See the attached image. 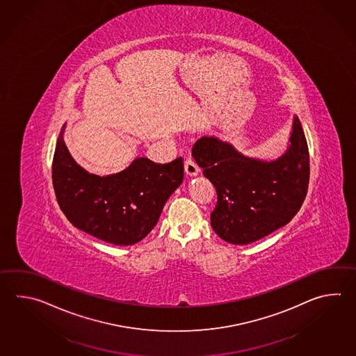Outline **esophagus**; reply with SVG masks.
<instances>
[{
    "mask_svg": "<svg viewBox=\"0 0 356 356\" xmlns=\"http://www.w3.org/2000/svg\"><path fill=\"white\" fill-rule=\"evenodd\" d=\"M199 167L196 166L195 162L193 161V159H190V157H186V160H185V172L190 177H194L196 175L199 174Z\"/></svg>",
    "mask_w": 356,
    "mask_h": 356,
    "instance_id": "esophagus-1",
    "label": "esophagus"
}]
</instances>
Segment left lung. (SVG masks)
I'll use <instances>...</instances> for the list:
<instances>
[{
    "label": "left lung",
    "instance_id": "obj_1",
    "mask_svg": "<svg viewBox=\"0 0 356 356\" xmlns=\"http://www.w3.org/2000/svg\"><path fill=\"white\" fill-rule=\"evenodd\" d=\"M191 153L217 191L211 225L225 242L248 245L261 240L289 223L305 202L309 152L298 116L291 145L277 160L250 159L216 137L197 139Z\"/></svg>",
    "mask_w": 356,
    "mask_h": 356
}]
</instances>
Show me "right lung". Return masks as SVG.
<instances>
[{
  "label": "right lung",
  "mask_w": 356,
  "mask_h": 356,
  "mask_svg": "<svg viewBox=\"0 0 356 356\" xmlns=\"http://www.w3.org/2000/svg\"><path fill=\"white\" fill-rule=\"evenodd\" d=\"M65 127L51 166L60 211L76 228L99 240L118 246L143 240L157 225L167 199L181 185V157L163 165L139 157L118 174H88L68 152Z\"/></svg>",
  "instance_id": "right-lung-1"
}]
</instances>
